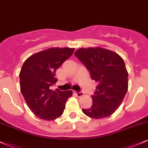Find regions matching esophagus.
<instances>
[{
	"instance_id": "34e87169",
	"label": "esophagus",
	"mask_w": 148,
	"mask_h": 148,
	"mask_svg": "<svg viewBox=\"0 0 148 148\" xmlns=\"http://www.w3.org/2000/svg\"><path fill=\"white\" fill-rule=\"evenodd\" d=\"M74 93H75L76 95H77V97H81L83 95L82 92H76V91H75V92H74Z\"/></svg>"
}]
</instances>
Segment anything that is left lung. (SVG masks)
<instances>
[{
  "label": "left lung",
  "mask_w": 148,
  "mask_h": 148,
  "mask_svg": "<svg viewBox=\"0 0 148 148\" xmlns=\"http://www.w3.org/2000/svg\"><path fill=\"white\" fill-rule=\"evenodd\" d=\"M74 55L97 83L92 95V105L82 111L94 119L110 116L120 106L128 90V72L123 59L115 52L100 47L81 48Z\"/></svg>",
  "instance_id": "1"
}]
</instances>
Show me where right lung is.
<instances>
[{
    "label": "right lung",
    "instance_id": "1",
    "mask_svg": "<svg viewBox=\"0 0 148 148\" xmlns=\"http://www.w3.org/2000/svg\"><path fill=\"white\" fill-rule=\"evenodd\" d=\"M74 48H50L33 54L22 66L20 89L28 106L36 116L53 120L63 113L72 90H52L56 71L72 55Z\"/></svg>",
    "mask_w": 148,
    "mask_h": 148
}]
</instances>
